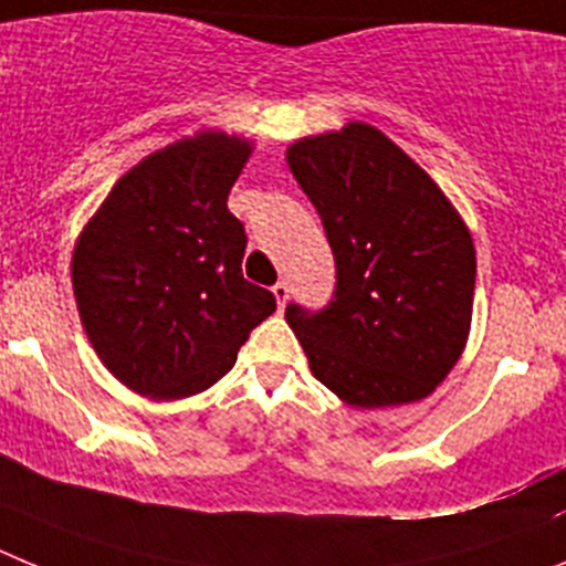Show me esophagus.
Wrapping results in <instances>:
<instances>
[{"mask_svg": "<svg viewBox=\"0 0 566 566\" xmlns=\"http://www.w3.org/2000/svg\"><path fill=\"white\" fill-rule=\"evenodd\" d=\"M273 295H276V304H279V310H282L284 304H287V298H290L287 282H276V284H273Z\"/></svg>", "mask_w": 566, "mask_h": 566, "instance_id": "obj_1", "label": "esophagus"}]
</instances>
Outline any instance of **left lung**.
I'll use <instances>...</instances> for the list:
<instances>
[{
	"instance_id": "left-lung-1",
	"label": "left lung",
	"mask_w": 566,
	"mask_h": 566,
	"mask_svg": "<svg viewBox=\"0 0 566 566\" xmlns=\"http://www.w3.org/2000/svg\"><path fill=\"white\" fill-rule=\"evenodd\" d=\"M287 166L335 256L333 302L284 310L313 375L358 409L429 397L471 329V231L440 186L369 124L295 140Z\"/></svg>"
}]
</instances>
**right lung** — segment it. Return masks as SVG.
<instances>
[{"instance_id": "right-lung-1", "label": "right lung", "mask_w": 566, "mask_h": 566, "mask_svg": "<svg viewBox=\"0 0 566 566\" xmlns=\"http://www.w3.org/2000/svg\"><path fill=\"white\" fill-rule=\"evenodd\" d=\"M251 140L202 129L126 171L73 251L86 338L132 391L180 400L213 386L276 310L242 276L245 228L228 195Z\"/></svg>"}]
</instances>
